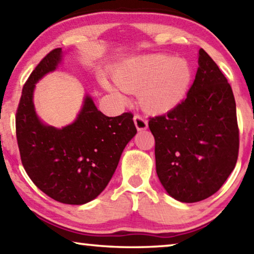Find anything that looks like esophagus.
Segmentation results:
<instances>
[{"label": "esophagus", "mask_w": 254, "mask_h": 254, "mask_svg": "<svg viewBox=\"0 0 254 254\" xmlns=\"http://www.w3.org/2000/svg\"><path fill=\"white\" fill-rule=\"evenodd\" d=\"M133 121H134V126L138 131H143L148 127V122L142 118L141 115H135L133 118Z\"/></svg>", "instance_id": "34e87169"}]
</instances>
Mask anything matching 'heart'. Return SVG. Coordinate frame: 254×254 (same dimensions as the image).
I'll list each match as a JSON object with an SVG mask.
<instances>
[{
  "label": "heart",
  "instance_id": "obj_1",
  "mask_svg": "<svg viewBox=\"0 0 254 254\" xmlns=\"http://www.w3.org/2000/svg\"><path fill=\"white\" fill-rule=\"evenodd\" d=\"M192 80L189 64L183 60L163 54L131 58L121 63L114 73L120 89L130 94L138 92L140 106L151 114H164L184 99ZM108 90L115 92L104 81Z\"/></svg>",
  "mask_w": 254,
  "mask_h": 254
}]
</instances>
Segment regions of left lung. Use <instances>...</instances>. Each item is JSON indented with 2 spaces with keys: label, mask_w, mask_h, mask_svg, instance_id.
<instances>
[{
  "label": "left lung",
  "mask_w": 254,
  "mask_h": 254,
  "mask_svg": "<svg viewBox=\"0 0 254 254\" xmlns=\"http://www.w3.org/2000/svg\"><path fill=\"white\" fill-rule=\"evenodd\" d=\"M198 63L187 98L149 120L160 183L172 198L188 203L219 190L234 170L240 146L231 84L202 48Z\"/></svg>",
  "instance_id": "1"
}]
</instances>
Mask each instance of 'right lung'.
Here are the masks:
<instances>
[{
	"instance_id": "add662e5",
	"label": "right lung",
	"mask_w": 254,
	"mask_h": 254,
	"mask_svg": "<svg viewBox=\"0 0 254 254\" xmlns=\"http://www.w3.org/2000/svg\"><path fill=\"white\" fill-rule=\"evenodd\" d=\"M61 61L62 48H55L23 86L15 115L17 141L23 167L39 190L59 202L83 204L107 187L136 128L131 113L108 118L88 95L73 123L62 128L44 124L35 111V86Z\"/></svg>"
}]
</instances>
